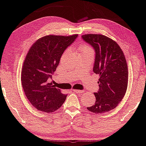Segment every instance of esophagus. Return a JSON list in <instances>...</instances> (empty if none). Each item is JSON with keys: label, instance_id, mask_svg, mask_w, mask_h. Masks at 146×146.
<instances>
[{"label": "esophagus", "instance_id": "esophagus-1", "mask_svg": "<svg viewBox=\"0 0 146 146\" xmlns=\"http://www.w3.org/2000/svg\"><path fill=\"white\" fill-rule=\"evenodd\" d=\"M74 91L76 93H78V94H82V93H84V90H74Z\"/></svg>", "mask_w": 146, "mask_h": 146}]
</instances>
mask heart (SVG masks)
I'll return each mask as SVG.
<instances>
[{
    "label": "heart",
    "instance_id": "b5f03b06",
    "mask_svg": "<svg viewBox=\"0 0 146 146\" xmlns=\"http://www.w3.org/2000/svg\"><path fill=\"white\" fill-rule=\"evenodd\" d=\"M79 49L80 50V53H83V52H93L92 48L90 47L87 44H82L79 47Z\"/></svg>",
    "mask_w": 146,
    "mask_h": 146
}]
</instances>
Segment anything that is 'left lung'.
<instances>
[{"label":"left lung","mask_w":146,"mask_h":146,"mask_svg":"<svg viewBox=\"0 0 146 146\" xmlns=\"http://www.w3.org/2000/svg\"><path fill=\"white\" fill-rule=\"evenodd\" d=\"M82 38L96 50L94 72L99 76L96 102L87 109L97 114L115 108L123 99L128 86V71L125 56L117 42L101 34H85Z\"/></svg>","instance_id":"8db88e82"}]
</instances>
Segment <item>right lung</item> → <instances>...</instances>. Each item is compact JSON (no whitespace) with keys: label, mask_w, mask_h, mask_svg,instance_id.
<instances>
[{"label":"right lung","mask_w":146,"mask_h":146,"mask_svg":"<svg viewBox=\"0 0 146 146\" xmlns=\"http://www.w3.org/2000/svg\"><path fill=\"white\" fill-rule=\"evenodd\" d=\"M77 36L45 35L29 48L23 62L21 81L27 99L39 111L53 113L66 100L67 95L54 88L48 80L52 78L64 50Z\"/></svg>","instance_id":"1"}]
</instances>
